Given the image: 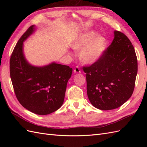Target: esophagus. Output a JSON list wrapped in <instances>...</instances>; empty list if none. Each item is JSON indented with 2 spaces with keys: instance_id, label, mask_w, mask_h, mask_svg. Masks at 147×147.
Listing matches in <instances>:
<instances>
[{
  "instance_id": "1",
  "label": "esophagus",
  "mask_w": 147,
  "mask_h": 147,
  "mask_svg": "<svg viewBox=\"0 0 147 147\" xmlns=\"http://www.w3.org/2000/svg\"><path fill=\"white\" fill-rule=\"evenodd\" d=\"M74 72L75 74H79V73H81V70H80V69L78 68V67H76L74 70Z\"/></svg>"
}]
</instances>
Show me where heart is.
Instances as JSON below:
<instances>
[{"label":"heart","mask_w":147,"mask_h":147,"mask_svg":"<svg viewBox=\"0 0 147 147\" xmlns=\"http://www.w3.org/2000/svg\"><path fill=\"white\" fill-rule=\"evenodd\" d=\"M72 48L80 53V59L84 64H92L99 61L107 46L105 37L97 36L94 31L80 35L71 44Z\"/></svg>","instance_id":"obj_1"}]
</instances>
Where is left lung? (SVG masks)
Instances as JSON below:
<instances>
[{
    "mask_svg": "<svg viewBox=\"0 0 147 147\" xmlns=\"http://www.w3.org/2000/svg\"><path fill=\"white\" fill-rule=\"evenodd\" d=\"M83 69L91 104L102 110L118 108L134 90L137 74L134 48L127 36L115 30L113 41L100 59Z\"/></svg>",
    "mask_w": 147,
    "mask_h": 147,
    "instance_id": "obj_1",
    "label": "left lung"
}]
</instances>
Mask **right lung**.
Instances as JSON below:
<instances>
[{
	"label": "right lung",
	"mask_w": 147,
	"mask_h": 147,
	"mask_svg": "<svg viewBox=\"0 0 147 147\" xmlns=\"http://www.w3.org/2000/svg\"><path fill=\"white\" fill-rule=\"evenodd\" d=\"M34 25L26 31L18 42L10 60V73L16 98L25 109L45 115L58 110L63 105L72 69L55 62L42 67L26 60L23 42L35 30Z\"/></svg>",
	"instance_id": "add662e5"
}]
</instances>
